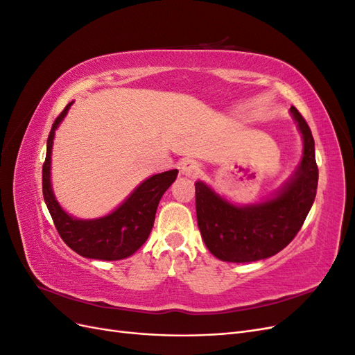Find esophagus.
I'll use <instances>...</instances> for the list:
<instances>
[{
  "label": "esophagus",
  "mask_w": 355,
  "mask_h": 355,
  "mask_svg": "<svg viewBox=\"0 0 355 355\" xmlns=\"http://www.w3.org/2000/svg\"><path fill=\"white\" fill-rule=\"evenodd\" d=\"M180 171L185 176H197L201 171V166L198 164V161L192 159V158H187V159L182 161Z\"/></svg>",
  "instance_id": "1"
}]
</instances>
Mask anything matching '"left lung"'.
<instances>
[{"instance_id":"left-lung-1","label":"left lung","mask_w":355,"mask_h":355,"mask_svg":"<svg viewBox=\"0 0 355 355\" xmlns=\"http://www.w3.org/2000/svg\"><path fill=\"white\" fill-rule=\"evenodd\" d=\"M290 112L302 133L304 157L295 175L272 198L235 206L204 182H196L201 237L220 261L244 263L277 254L296 237L313 207L318 184L314 137L295 106Z\"/></svg>"}]
</instances>
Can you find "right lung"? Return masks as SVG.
<instances>
[{
  "instance_id": "obj_1",
  "label": "right lung",
  "mask_w": 355,
  "mask_h": 355,
  "mask_svg": "<svg viewBox=\"0 0 355 355\" xmlns=\"http://www.w3.org/2000/svg\"><path fill=\"white\" fill-rule=\"evenodd\" d=\"M71 103L65 106L47 139V154L42 164V196L55 227L68 247L83 257L101 261H120L132 256L149 237L155 220L158 202L173 184L178 170H168L144 180L127 200L112 213L98 219H75L63 210L53 194L50 184L51 148L55 132L68 114Z\"/></svg>"
}]
</instances>
